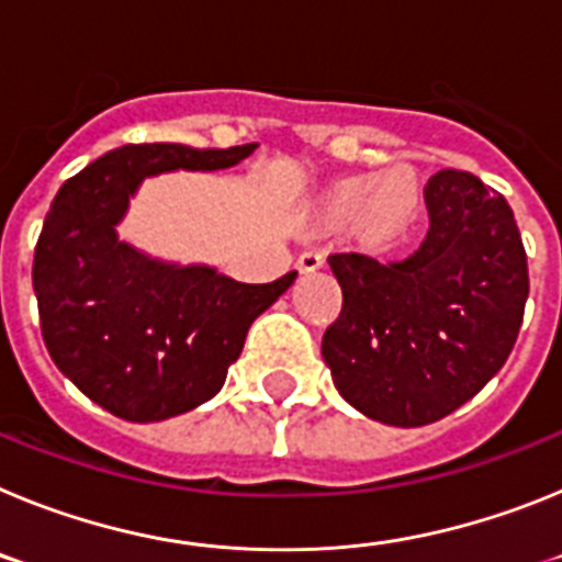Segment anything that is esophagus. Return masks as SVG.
I'll use <instances>...</instances> for the list:
<instances>
[{
	"label": "esophagus",
	"mask_w": 562,
	"mask_h": 562,
	"mask_svg": "<svg viewBox=\"0 0 562 562\" xmlns=\"http://www.w3.org/2000/svg\"><path fill=\"white\" fill-rule=\"evenodd\" d=\"M326 261V252L321 250V247H310V250H304L301 256H297V267L304 272H312L317 270V267H324Z\"/></svg>",
	"instance_id": "esophagus-1"
}]
</instances>
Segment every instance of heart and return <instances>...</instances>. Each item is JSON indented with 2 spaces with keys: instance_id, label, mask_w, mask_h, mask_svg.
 <instances>
[{
  "instance_id": "heart-1",
  "label": "heart",
  "mask_w": 562,
  "mask_h": 562,
  "mask_svg": "<svg viewBox=\"0 0 562 562\" xmlns=\"http://www.w3.org/2000/svg\"><path fill=\"white\" fill-rule=\"evenodd\" d=\"M414 202V186L402 173H385L380 180L357 177L331 191L329 207L337 216H351L362 207V220L369 225H389L408 211Z\"/></svg>"
}]
</instances>
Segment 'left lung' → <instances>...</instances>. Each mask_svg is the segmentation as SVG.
Returning a JSON list of instances; mask_svg holds the SVG:
<instances>
[{"mask_svg": "<svg viewBox=\"0 0 562 562\" xmlns=\"http://www.w3.org/2000/svg\"><path fill=\"white\" fill-rule=\"evenodd\" d=\"M430 227L419 250L382 265L335 252L342 310L324 360L351 408L394 428H419L473 400L506 362L529 297L513 207L475 173H434Z\"/></svg>", "mask_w": 562, "mask_h": 562, "instance_id": "1", "label": "left lung"}]
</instances>
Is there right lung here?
Wrapping results in <instances>:
<instances>
[{
  "label": "right lung",
  "mask_w": 562,
  "mask_h": 562,
  "mask_svg": "<svg viewBox=\"0 0 562 562\" xmlns=\"http://www.w3.org/2000/svg\"><path fill=\"white\" fill-rule=\"evenodd\" d=\"M256 148L121 146L56 193L33 258L44 346L109 414L162 422L213 400L252 321L295 281L297 272H286L272 284H241L216 267L154 258L117 236L146 177L222 171Z\"/></svg>",
  "instance_id": "add662e5"
}]
</instances>
